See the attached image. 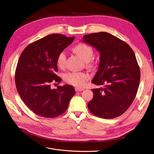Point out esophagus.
<instances>
[{
  "mask_svg": "<svg viewBox=\"0 0 154 154\" xmlns=\"http://www.w3.org/2000/svg\"><path fill=\"white\" fill-rule=\"evenodd\" d=\"M84 90V88H80V87H75V91H82Z\"/></svg>",
  "mask_w": 154,
  "mask_h": 154,
  "instance_id": "1",
  "label": "esophagus"
}]
</instances>
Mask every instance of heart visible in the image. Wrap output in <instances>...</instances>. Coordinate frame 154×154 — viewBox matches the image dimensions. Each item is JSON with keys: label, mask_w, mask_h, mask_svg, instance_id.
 Here are the masks:
<instances>
[{"label": "heart", "mask_w": 154, "mask_h": 154, "mask_svg": "<svg viewBox=\"0 0 154 154\" xmlns=\"http://www.w3.org/2000/svg\"><path fill=\"white\" fill-rule=\"evenodd\" d=\"M74 51L85 61L88 66H91L90 60L93 58L94 51L90 46L84 43H80L74 48ZM66 61V52L61 51L57 56V64L60 67H63ZM89 78V75L85 72H68L64 75V79L67 82L77 87L84 86Z\"/></svg>", "instance_id": "obj_1"}]
</instances>
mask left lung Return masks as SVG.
Segmentation results:
<instances>
[{
	"instance_id": "left-lung-1",
	"label": "left lung",
	"mask_w": 154,
	"mask_h": 154,
	"mask_svg": "<svg viewBox=\"0 0 154 154\" xmlns=\"http://www.w3.org/2000/svg\"><path fill=\"white\" fill-rule=\"evenodd\" d=\"M82 42L100 53L98 69L91 83L104 86L92 89L94 95L88 108L99 118H116L131 106L139 88L140 70L134 51L106 32L85 35Z\"/></svg>"
}]
</instances>
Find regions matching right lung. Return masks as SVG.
Segmentation results:
<instances>
[{
    "label": "right lung",
    "mask_w": 154,
    "mask_h": 154,
    "mask_svg": "<svg viewBox=\"0 0 154 154\" xmlns=\"http://www.w3.org/2000/svg\"><path fill=\"white\" fill-rule=\"evenodd\" d=\"M74 39V36L51 34L28 45L20 55L15 77L17 90L27 107L39 116L62 115L75 95L70 85L51 88L53 82L62 80L56 74L57 56Z\"/></svg>",
    "instance_id": "obj_1"
}]
</instances>
